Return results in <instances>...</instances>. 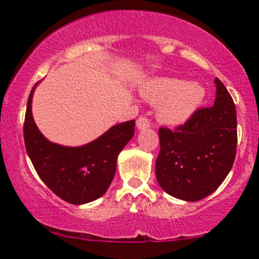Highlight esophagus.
<instances>
[{
	"mask_svg": "<svg viewBox=\"0 0 259 259\" xmlns=\"http://www.w3.org/2000/svg\"><path fill=\"white\" fill-rule=\"evenodd\" d=\"M150 126H151V123H150V120L147 119V118L139 117L138 120H136V127H138L139 130L148 129Z\"/></svg>",
	"mask_w": 259,
	"mask_h": 259,
	"instance_id": "esophagus-1",
	"label": "esophagus"
}]
</instances>
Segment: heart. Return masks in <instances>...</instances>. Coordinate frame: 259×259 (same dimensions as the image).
<instances>
[{"mask_svg": "<svg viewBox=\"0 0 259 259\" xmlns=\"http://www.w3.org/2000/svg\"><path fill=\"white\" fill-rule=\"evenodd\" d=\"M141 96L157 105V117L168 125H181L198 111L206 90L201 84L175 78H157L146 82Z\"/></svg>", "mask_w": 259, "mask_h": 259, "instance_id": "obj_1", "label": "heart"}]
</instances>
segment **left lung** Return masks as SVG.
<instances>
[{"mask_svg": "<svg viewBox=\"0 0 259 259\" xmlns=\"http://www.w3.org/2000/svg\"><path fill=\"white\" fill-rule=\"evenodd\" d=\"M214 105L200 108L184 125L159 127L156 178L167 194L200 201L214 192L234 164L237 145L236 108L215 78Z\"/></svg>", "mask_w": 259, "mask_h": 259, "instance_id": "8db88e82", "label": "left lung"}]
</instances>
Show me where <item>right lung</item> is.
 Wrapping results in <instances>:
<instances>
[{"instance_id": "add662e5", "label": "right lung", "mask_w": 259, "mask_h": 259, "mask_svg": "<svg viewBox=\"0 0 259 259\" xmlns=\"http://www.w3.org/2000/svg\"><path fill=\"white\" fill-rule=\"evenodd\" d=\"M37 84L29 95L24 120L25 148L35 170L50 190L68 203L97 200L111 185L118 154L134 136L135 120L113 125L84 146L55 144L40 133L32 118L31 101Z\"/></svg>"}]
</instances>
